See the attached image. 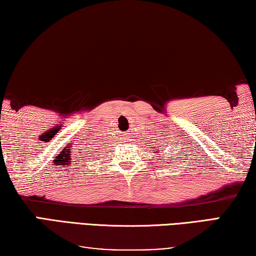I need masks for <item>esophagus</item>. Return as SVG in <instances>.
<instances>
[{"label": "esophagus", "instance_id": "esophagus-1", "mask_svg": "<svg viewBox=\"0 0 256 256\" xmlns=\"http://www.w3.org/2000/svg\"><path fill=\"white\" fill-rule=\"evenodd\" d=\"M124 140H128L129 138H130V137H129L128 135H127V136H124Z\"/></svg>", "mask_w": 256, "mask_h": 256}]
</instances>
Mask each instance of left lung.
I'll return each mask as SVG.
<instances>
[{"label": "left lung", "instance_id": "obj_1", "mask_svg": "<svg viewBox=\"0 0 256 256\" xmlns=\"http://www.w3.org/2000/svg\"><path fill=\"white\" fill-rule=\"evenodd\" d=\"M158 148H159V146H158Z\"/></svg>", "mask_w": 256, "mask_h": 256}]
</instances>
